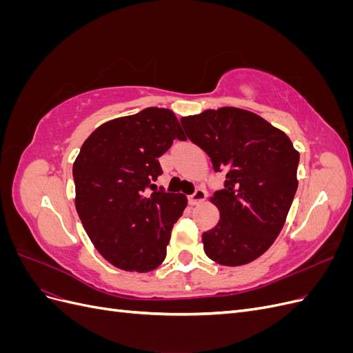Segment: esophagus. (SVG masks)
<instances>
[{
	"mask_svg": "<svg viewBox=\"0 0 353 353\" xmlns=\"http://www.w3.org/2000/svg\"><path fill=\"white\" fill-rule=\"evenodd\" d=\"M206 199V191L205 190H201V188H197L193 194L191 196H188V203L190 205H199L200 201H203Z\"/></svg>",
	"mask_w": 353,
	"mask_h": 353,
	"instance_id": "34e87169",
	"label": "esophagus"
}]
</instances>
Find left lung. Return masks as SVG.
Masks as SVG:
<instances>
[{"label": "left lung", "mask_w": 353, "mask_h": 353, "mask_svg": "<svg viewBox=\"0 0 353 353\" xmlns=\"http://www.w3.org/2000/svg\"><path fill=\"white\" fill-rule=\"evenodd\" d=\"M181 123L215 172H225L223 188L210 197L221 219L203 232L205 253L225 266L258 259L284 227L297 190L299 152L281 130L249 110H205Z\"/></svg>", "instance_id": "8db88e82"}]
</instances>
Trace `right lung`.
Wrapping results in <instances>:
<instances>
[{
	"mask_svg": "<svg viewBox=\"0 0 353 353\" xmlns=\"http://www.w3.org/2000/svg\"><path fill=\"white\" fill-rule=\"evenodd\" d=\"M185 140L169 109L148 108L100 125L73 163L74 206L95 249L116 268L156 270L166 258L174 223L187 197L147 186L162 175L159 157Z\"/></svg>",
	"mask_w": 353,
	"mask_h": 353,
	"instance_id": "add662e5",
	"label": "right lung"
}]
</instances>
